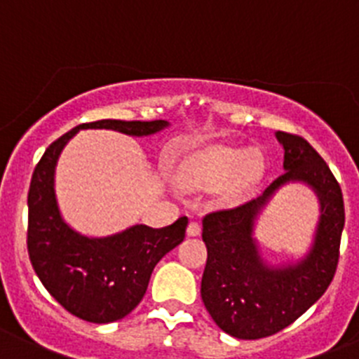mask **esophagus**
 Instances as JSON below:
<instances>
[{"instance_id": "obj_1", "label": "esophagus", "mask_w": 359, "mask_h": 359, "mask_svg": "<svg viewBox=\"0 0 359 359\" xmlns=\"http://www.w3.org/2000/svg\"><path fill=\"white\" fill-rule=\"evenodd\" d=\"M200 225L198 223H196V221H191L189 225H187V236L189 237H196L200 233Z\"/></svg>"}]
</instances>
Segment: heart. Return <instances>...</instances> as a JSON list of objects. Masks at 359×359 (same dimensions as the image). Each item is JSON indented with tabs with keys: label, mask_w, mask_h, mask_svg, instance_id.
<instances>
[{
	"label": "heart",
	"mask_w": 359,
	"mask_h": 359,
	"mask_svg": "<svg viewBox=\"0 0 359 359\" xmlns=\"http://www.w3.org/2000/svg\"><path fill=\"white\" fill-rule=\"evenodd\" d=\"M266 173V159L259 150L210 145L191 154L182 164L180 180L186 187L214 191L226 187L225 200L236 202L253 189Z\"/></svg>",
	"instance_id": "b5f03b06"
}]
</instances>
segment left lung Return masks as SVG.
Returning a JSON list of instances; mask_svg holds the SVG:
<instances>
[{
	"mask_svg": "<svg viewBox=\"0 0 359 359\" xmlns=\"http://www.w3.org/2000/svg\"><path fill=\"white\" fill-rule=\"evenodd\" d=\"M283 147V170L259 198L203 217L207 264L202 299L214 323L241 340L271 337L301 317L330 287L346 223L340 184L317 150L296 134L274 133ZM287 183H304L320 200L311 248L296 263L271 266L259 253L256 219Z\"/></svg>",
	"mask_w": 359,
	"mask_h": 359,
	"instance_id": "1",
	"label": "left lung"
}]
</instances>
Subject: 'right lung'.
<instances>
[{
    "mask_svg": "<svg viewBox=\"0 0 359 359\" xmlns=\"http://www.w3.org/2000/svg\"><path fill=\"white\" fill-rule=\"evenodd\" d=\"M168 126L166 120L81 123L51 143L35 166L28 191L29 260L48 292L79 319L115 323L138 306L156 264L184 241L187 217L164 229L133 225L113 236H83L60 212L55 191L60 154L79 130L109 129L142 138Z\"/></svg>",
    "mask_w": 359,
    "mask_h": 359,
    "instance_id": "right-lung-1",
    "label": "right lung"
}]
</instances>
